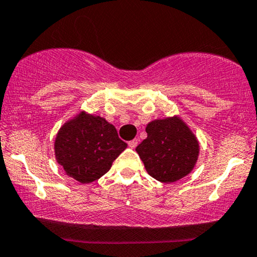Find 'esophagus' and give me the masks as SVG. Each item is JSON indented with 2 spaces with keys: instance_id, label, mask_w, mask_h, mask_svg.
I'll use <instances>...</instances> for the list:
<instances>
[{
  "instance_id": "1",
  "label": "esophagus",
  "mask_w": 257,
  "mask_h": 257,
  "mask_svg": "<svg viewBox=\"0 0 257 257\" xmlns=\"http://www.w3.org/2000/svg\"><path fill=\"white\" fill-rule=\"evenodd\" d=\"M138 141H139L138 139L132 140V141H129V142H128V146H129V147H131L132 149H134V148L136 147V146H138Z\"/></svg>"
}]
</instances>
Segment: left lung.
<instances>
[{
    "mask_svg": "<svg viewBox=\"0 0 257 257\" xmlns=\"http://www.w3.org/2000/svg\"><path fill=\"white\" fill-rule=\"evenodd\" d=\"M146 132L147 139L136 147V152L151 177L161 183H173L193 170L199 145L180 118L153 121Z\"/></svg>",
    "mask_w": 257,
    "mask_h": 257,
    "instance_id": "8db88e82",
    "label": "left lung"
}]
</instances>
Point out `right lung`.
Masks as SVG:
<instances>
[{
	"instance_id": "obj_1",
	"label": "right lung",
	"mask_w": 257,
	"mask_h": 257,
	"mask_svg": "<svg viewBox=\"0 0 257 257\" xmlns=\"http://www.w3.org/2000/svg\"><path fill=\"white\" fill-rule=\"evenodd\" d=\"M126 148L112 124L99 116L82 112L65 123L58 133L54 149L65 172L82 184L99 179Z\"/></svg>"
}]
</instances>
